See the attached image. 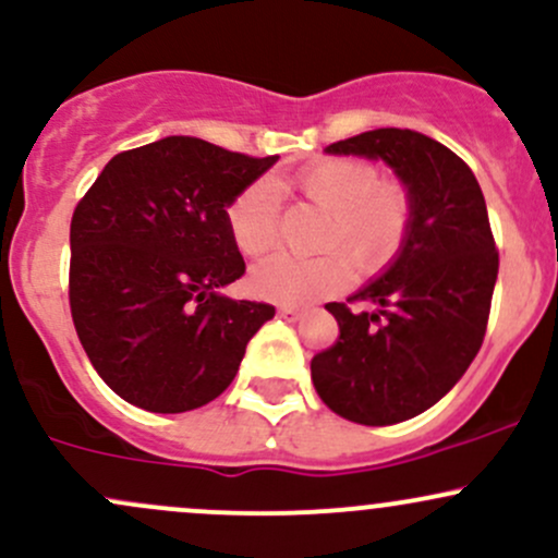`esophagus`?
<instances>
[{
    "label": "esophagus",
    "instance_id": "34e87169",
    "mask_svg": "<svg viewBox=\"0 0 558 558\" xmlns=\"http://www.w3.org/2000/svg\"><path fill=\"white\" fill-rule=\"evenodd\" d=\"M278 315L283 317V320H299V317L304 315V310H299V307H278Z\"/></svg>",
    "mask_w": 558,
    "mask_h": 558
}]
</instances>
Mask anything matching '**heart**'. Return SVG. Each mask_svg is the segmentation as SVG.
I'll use <instances>...</instances> for the list:
<instances>
[{
	"label": "heart",
	"mask_w": 558,
	"mask_h": 558,
	"mask_svg": "<svg viewBox=\"0 0 558 558\" xmlns=\"http://www.w3.org/2000/svg\"><path fill=\"white\" fill-rule=\"evenodd\" d=\"M293 190L328 211L320 256L275 254L248 275V289L267 302L299 307L347 289L354 267L363 275L387 269L400 256L413 225V195L397 177H378L365 158H315L293 174ZM232 243L259 256L278 241L280 193L272 180L251 182L228 206Z\"/></svg>",
	"instance_id": "b5f03b06"
}]
</instances>
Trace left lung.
<instances>
[{"instance_id": "obj_1", "label": "left lung", "mask_w": 558, "mask_h": 558, "mask_svg": "<svg viewBox=\"0 0 558 558\" xmlns=\"http://www.w3.org/2000/svg\"><path fill=\"white\" fill-rule=\"evenodd\" d=\"M339 156L384 158L413 195V225L378 280L326 310L339 339L312 357V381L341 418L389 426L442 400L485 341L498 248L485 195L463 158L413 130H373L328 145Z\"/></svg>"}]
</instances>
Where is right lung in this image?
<instances>
[{
  "instance_id": "1",
  "label": "right lung",
  "mask_w": 558,
  "mask_h": 558,
  "mask_svg": "<svg viewBox=\"0 0 558 558\" xmlns=\"http://www.w3.org/2000/svg\"><path fill=\"white\" fill-rule=\"evenodd\" d=\"M198 137L113 156L71 219L69 302L89 363L121 400L185 413L222 395L272 304L217 289L246 272L230 201L272 167Z\"/></svg>"
}]
</instances>
